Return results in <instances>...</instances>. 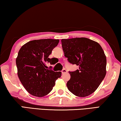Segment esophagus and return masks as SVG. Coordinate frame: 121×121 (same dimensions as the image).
<instances>
[{"mask_svg": "<svg viewBox=\"0 0 121 121\" xmlns=\"http://www.w3.org/2000/svg\"><path fill=\"white\" fill-rule=\"evenodd\" d=\"M61 72H62V73H66L67 72V71L65 69H63L62 71H61Z\"/></svg>", "mask_w": 121, "mask_h": 121, "instance_id": "esophagus-1", "label": "esophagus"}]
</instances>
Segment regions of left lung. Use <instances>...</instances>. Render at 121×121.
<instances>
[{
  "instance_id": "left-lung-1",
  "label": "left lung",
  "mask_w": 121,
  "mask_h": 121,
  "mask_svg": "<svg viewBox=\"0 0 121 121\" xmlns=\"http://www.w3.org/2000/svg\"><path fill=\"white\" fill-rule=\"evenodd\" d=\"M65 56L68 62L79 66L69 71L71 77L67 83L69 91L79 97L93 93L106 74V57L101 46L89 38L82 37L61 40Z\"/></svg>"
}]
</instances>
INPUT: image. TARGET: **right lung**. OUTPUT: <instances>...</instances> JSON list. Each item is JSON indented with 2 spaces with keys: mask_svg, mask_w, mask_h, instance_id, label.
I'll list each match as a JSON object with an SVG mask.
<instances>
[{
  "mask_svg": "<svg viewBox=\"0 0 121 121\" xmlns=\"http://www.w3.org/2000/svg\"><path fill=\"white\" fill-rule=\"evenodd\" d=\"M59 42V39L34 40L21 47L16 59L17 75L26 90L38 97L46 95L53 89L61 72H55L52 67L46 69V64L52 62L48 58Z\"/></svg>",
  "mask_w": 121,
  "mask_h": 121,
  "instance_id": "1",
  "label": "right lung"
}]
</instances>
